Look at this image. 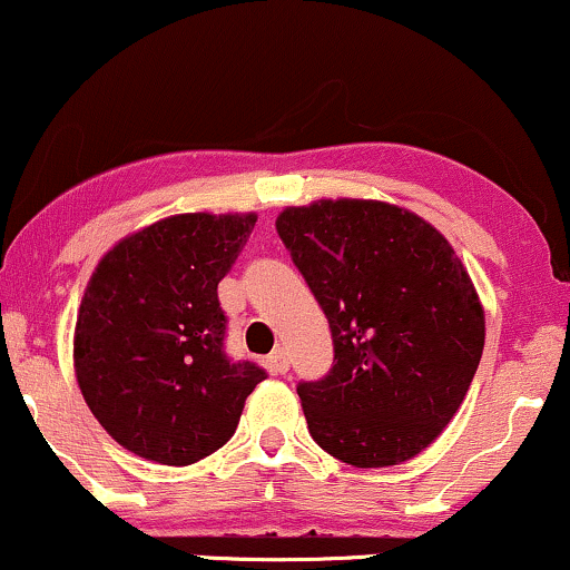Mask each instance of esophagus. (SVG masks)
<instances>
[{"instance_id":"obj_1","label":"esophagus","mask_w":570,"mask_h":570,"mask_svg":"<svg viewBox=\"0 0 570 570\" xmlns=\"http://www.w3.org/2000/svg\"><path fill=\"white\" fill-rule=\"evenodd\" d=\"M266 367H269V372H274V375H285L287 370H291V360H287V354L283 348L272 351L269 360H266Z\"/></svg>"}]
</instances>
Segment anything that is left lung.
<instances>
[{"mask_svg":"<svg viewBox=\"0 0 570 570\" xmlns=\"http://www.w3.org/2000/svg\"><path fill=\"white\" fill-rule=\"evenodd\" d=\"M333 333L335 364L298 383L312 439L354 468L412 460L452 423L487 322L444 235L381 200H317L277 216Z\"/></svg>","mask_w":570,"mask_h":570,"instance_id":"obj_1","label":"left lung"}]
</instances>
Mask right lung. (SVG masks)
Listing matches in <instances>:
<instances>
[{
	"instance_id": "add662e5",
	"label": "right lung",
	"mask_w": 570,
	"mask_h": 570,
	"mask_svg": "<svg viewBox=\"0 0 570 570\" xmlns=\"http://www.w3.org/2000/svg\"><path fill=\"white\" fill-rule=\"evenodd\" d=\"M256 214H179L116 243L83 291L73 367L83 402L129 452L193 465L227 444L266 372L224 354L222 277Z\"/></svg>"
}]
</instances>
